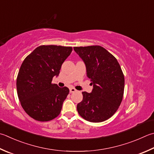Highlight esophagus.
Here are the masks:
<instances>
[{"mask_svg": "<svg viewBox=\"0 0 154 154\" xmlns=\"http://www.w3.org/2000/svg\"><path fill=\"white\" fill-rule=\"evenodd\" d=\"M76 90L74 88H69V92H70V93H72V92H76Z\"/></svg>", "mask_w": 154, "mask_h": 154, "instance_id": "1", "label": "esophagus"}]
</instances>
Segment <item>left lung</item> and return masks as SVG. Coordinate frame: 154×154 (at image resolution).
I'll return each mask as SVG.
<instances>
[{"label": "left lung", "instance_id": "8db88e82", "mask_svg": "<svg viewBox=\"0 0 154 154\" xmlns=\"http://www.w3.org/2000/svg\"><path fill=\"white\" fill-rule=\"evenodd\" d=\"M74 51L86 66V76L93 88L82 92V101L77 111L90 122L99 123L111 117L123 99L125 78L117 59L99 45L74 47Z\"/></svg>", "mask_w": 154, "mask_h": 154}]
</instances>
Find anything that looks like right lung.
Returning a JSON list of instances; mask_svg holds the SVG:
<instances>
[{
  "label": "right lung",
  "mask_w": 154,
  "mask_h": 154,
  "mask_svg": "<svg viewBox=\"0 0 154 154\" xmlns=\"http://www.w3.org/2000/svg\"><path fill=\"white\" fill-rule=\"evenodd\" d=\"M72 51V47L41 45L23 62L17 78V94L23 109L35 120L48 121L60 115L69 89L51 81Z\"/></svg>",
  "instance_id": "1"
}]
</instances>
